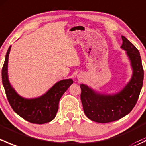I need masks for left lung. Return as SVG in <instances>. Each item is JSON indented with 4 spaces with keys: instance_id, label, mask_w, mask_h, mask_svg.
Instances as JSON below:
<instances>
[{
    "instance_id": "8db88e82",
    "label": "left lung",
    "mask_w": 146,
    "mask_h": 146,
    "mask_svg": "<svg viewBox=\"0 0 146 146\" xmlns=\"http://www.w3.org/2000/svg\"><path fill=\"white\" fill-rule=\"evenodd\" d=\"M121 38V48L126 51L133 70L131 80L127 85L114 95L98 94L83 84L80 86L84 112L93 121L109 123L121 119L131 111L139 98L144 77L141 56L130 41L123 36Z\"/></svg>"
}]
</instances>
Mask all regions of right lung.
Wrapping results in <instances>:
<instances>
[{
    "mask_svg": "<svg viewBox=\"0 0 146 146\" xmlns=\"http://www.w3.org/2000/svg\"><path fill=\"white\" fill-rule=\"evenodd\" d=\"M11 46L6 53L2 68V81L9 104L20 117L32 123H48L55 118L61 96L73 81L66 79L56 83L45 95L35 99H25L10 85L8 78V61Z\"/></svg>",
    "mask_w": 146,
    "mask_h": 146,
    "instance_id": "right-lung-1",
    "label": "right lung"
}]
</instances>
